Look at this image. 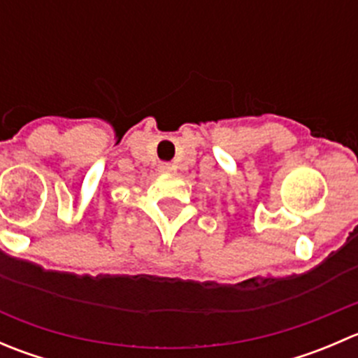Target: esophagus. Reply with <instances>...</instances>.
I'll return each instance as SVG.
<instances>
[{"label":"esophagus","mask_w":358,"mask_h":358,"mask_svg":"<svg viewBox=\"0 0 358 358\" xmlns=\"http://www.w3.org/2000/svg\"><path fill=\"white\" fill-rule=\"evenodd\" d=\"M159 169H161L162 173H169L175 169V164H171V162H162V164L159 166Z\"/></svg>","instance_id":"esophagus-1"}]
</instances>
